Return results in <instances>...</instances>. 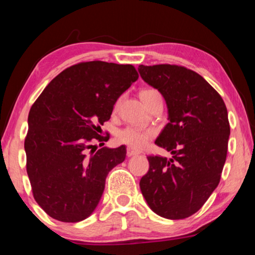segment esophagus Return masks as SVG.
<instances>
[{"label":"esophagus","instance_id":"esophagus-1","mask_svg":"<svg viewBox=\"0 0 255 255\" xmlns=\"http://www.w3.org/2000/svg\"><path fill=\"white\" fill-rule=\"evenodd\" d=\"M139 154V152H138V150H136V149H133V148H131V147H127V156H135V155H138Z\"/></svg>","mask_w":255,"mask_h":255}]
</instances>
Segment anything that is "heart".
Returning <instances> with one entry per match:
<instances>
[{
	"label": "heart",
	"mask_w": 255,
	"mask_h": 255,
	"mask_svg": "<svg viewBox=\"0 0 255 255\" xmlns=\"http://www.w3.org/2000/svg\"><path fill=\"white\" fill-rule=\"evenodd\" d=\"M156 92L154 90H146V91L141 92V94ZM155 131L153 129H143L136 126H128L126 128L119 130L116 139L119 144L127 145L128 147H131L133 149H139L144 147L146 143L153 138Z\"/></svg>",
	"instance_id": "1"
}]
</instances>
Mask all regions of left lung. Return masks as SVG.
I'll list each match as a JSON object with an SVG mask.
<instances>
[{"instance_id": "left-lung-1", "label": "left lung", "mask_w": 255, "mask_h": 255, "mask_svg": "<svg viewBox=\"0 0 255 255\" xmlns=\"http://www.w3.org/2000/svg\"><path fill=\"white\" fill-rule=\"evenodd\" d=\"M146 83L162 94L169 123L155 144L172 154L148 156L139 187L155 214L183 219L197 213L217 188L231 129L225 103L198 73L183 66H138Z\"/></svg>"}]
</instances>
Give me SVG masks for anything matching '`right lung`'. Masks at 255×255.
Wrapping results in <instances>:
<instances>
[{
    "instance_id": "add662e5",
    "label": "right lung",
    "mask_w": 255,
    "mask_h": 255,
    "mask_svg": "<svg viewBox=\"0 0 255 255\" xmlns=\"http://www.w3.org/2000/svg\"><path fill=\"white\" fill-rule=\"evenodd\" d=\"M137 79L132 65L80 63L51 80L32 105L27 173L34 200L51 218L76 223L97 208L107 175L125 161L126 147L97 149L92 143L109 139L99 135L100 125Z\"/></svg>"
}]
</instances>
